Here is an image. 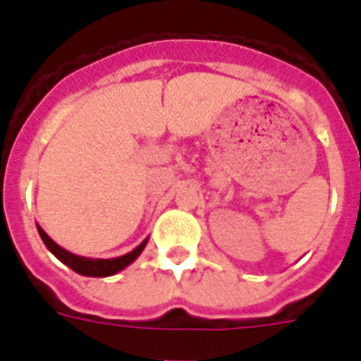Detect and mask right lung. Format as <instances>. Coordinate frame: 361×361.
Instances as JSON below:
<instances>
[{
    "label": "right lung",
    "instance_id": "right-lung-1",
    "mask_svg": "<svg viewBox=\"0 0 361 361\" xmlns=\"http://www.w3.org/2000/svg\"><path fill=\"white\" fill-rule=\"evenodd\" d=\"M37 231L43 243L47 245L50 252L54 254L56 258L60 259L61 264H66L67 267H71L75 273H79V275H85V276H111L114 273H118L122 271L124 267L131 264V262H135V258L139 254L142 252V248L147 247V239L135 247L131 252L124 254V256H118V258H111V259H102V258H85V256H77V254H71L67 252L66 248H61L60 245H56L52 239H50L47 233L43 231V228H39L37 226Z\"/></svg>",
    "mask_w": 361,
    "mask_h": 361
}]
</instances>
